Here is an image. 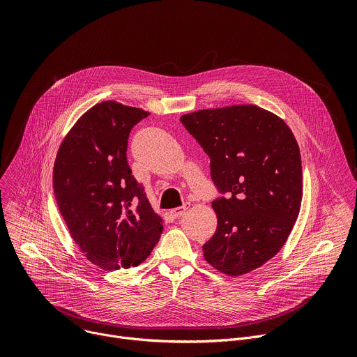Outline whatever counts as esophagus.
<instances>
[{
	"label": "esophagus",
	"mask_w": 357,
	"mask_h": 357,
	"mask_svg": "<svg viewBox=\"0 0 357 357\" xmlns=\"http://www.w3.org/2000/svg\"><path fill=\"white\" fill-rule=\"evenodd\" d=\"M189 208H190V203H189V202H185L182 206H178V208H175V209L171 211V216H172V218H179V216H182Z\"/></svg>",
	"instance_id": "esophagus-1"
}]
</instances>
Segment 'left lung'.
Returning a JSON list of instances; mask_svg holds the SVG:
<instances>
[{"label":"left lung","mask_w":357,"mask_h":357,"mask_svg":"<svg viewBox=\"0 0 357 357\" xmlns=\"http://www.w3.org/2000/svg\"><path fill=\"white\" fill-rule=\"evenodd\" d=\"M211 158L219 193L205 260L227 275L247 274L282 248L298 219L302 165L298 142L275 114L252 105L208 109L181 117Z\"/></svg>","instance_id":"left-lung-1"}]
</instances>
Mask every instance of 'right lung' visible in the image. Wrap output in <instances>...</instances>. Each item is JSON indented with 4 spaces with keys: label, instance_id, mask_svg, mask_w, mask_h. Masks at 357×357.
Wrapping results in <instances>:
<instances>
[{
    "label": "right lung",
    "instance_id": "add662e5",
    "mask_svg": "<svg viewBox=\"0 0 357 357\" xmlns=\"http://www.w3.org/2000/svg\"><path fill=\"white\" fill-rule=\"evenodd\" d=\"M148 114L103 101L77 120L56 155L59 212L82 252L105 270L141 264L164 229L127 161L128 135Z\"/></svg>",
    "mask_w": 357,
    "mask_h": 357
}]
</instances>
